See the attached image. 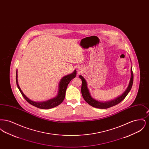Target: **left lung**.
I'll use <instances>...</instances> for the list:
<instances>
[{
	"mask_svg": "<svg viewBox=\"0 0 149 149\" xmlns=\"http://www.w3.org/2000/svg\"><path fill=\"white\" fill-rule=\"evenodd\" d=\"M131 77L130 79V84H129V85H128L127 89L126 91V92L124 93L122 95H120V97H118L117 98L114 99L112 101L107 102L104 103L100 102L92 98V97L89 93V90L87 88L86 82L85 81V79L83 78L82 76L80 75L79 78L80 79H81V80H82V85H81V91L83 97L86 103H88L91 106L95 107V108H100V109H107V108H110L111 107L116 106V104H118V103H120L123 99L125 98V97L127 96L128 93L130 92V90L131 89V88H132V84H133V81H134V73L132 71V67H131Z\"/></svg>",
	"mask_w": 149,
	"mask_h": 149,
	"instance_id": "left-lung-1",
	"label": "left lung"
}]
</instances>
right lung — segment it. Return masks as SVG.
Returning <instances> with one entry per match:
<instances>
[{
    "label": "right lung",
    "mask_w": 149,
    "mask_h": 149,
    "mask_svg": "<svg viewBox=\"0 0 149 149\" xmlns=\"http://www.w3.org/2000/svg\"><path fill=\"white\" fill-rule=\"evenodd\" d=\"M77 75V71L73 72L71 74L68 75L63 78L59 84V89H58V93L56 97L50 99L46 102H33L30 99H29L22 92L21 88H19V85L18 84V79H17V70L16 71V83L18 89L19 90L20 92L22 94V96L24 97V98L26 99L29 104L33 106L36 107L38 108L41 109H50L54 107L58 106L60 104H61L63 100H64L65 97V93L66 90L67 89L68 85L69 84L71 80L75 78Z\"/></svg>",
    "instance_id": "right-lung-1"
}]
</instances>
